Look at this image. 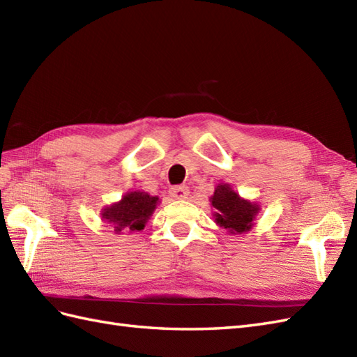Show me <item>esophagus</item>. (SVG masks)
I'll list each match as a JSON object with an SVG mask.
<instances>
[{
    "mask_svg": "<svg viewBox=\"0 0 357 357\" xmlns=\"http://www.w3.org/2000/svg\"><path fill=\"white\" fill-rule=\"evenodd\" d=\"M169 193L173 199H185L190 193V190L187 185H178V187H172Z\"/></svg>",
    "mask_w": 357,
    "mask_h": 357,
    "instance_id": "34e87169",
    "label": "esophagus"
}]
</instances>
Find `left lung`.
I'll use <instances>...</instances> for the list:
<instances>
[{
	"mask_svg": "<svg viewBox=\"0 0 357 357\" xmlns=\"http://www.w3.org/2000/svg\"><path fill=\"white\" fill-rule=\"evenodd\" d=\"M209 202L214 208V222L231 235H241L252 231L255 218L261 211L259 204L241 197L226 182L217 184Z\"/></svg>",
	"mask_w": 357,
	"mask_h": 357,
	"instance_id": "left-lung-1",
	"label": "left lung"
}]
</instances>
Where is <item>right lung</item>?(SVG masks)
Here are the masks:
<instances>
[{"instance_id":"obj_1","label":"right lung","mask_w":357,"mask_h":357,"mask_svg":"<svg viewBox=\"0 0 357 357\" xmlns=\"http://www.w3.org/2000/svg\"><path fill=\"white\" fill-rule=\"evenodd\" d=\"M158 202L160 199L157 196H151L146 191H128L119 202L102 208L100 217L104 222L109 223L117 235L139 232L144 229Z\"/></svg>"}]
</instances>
